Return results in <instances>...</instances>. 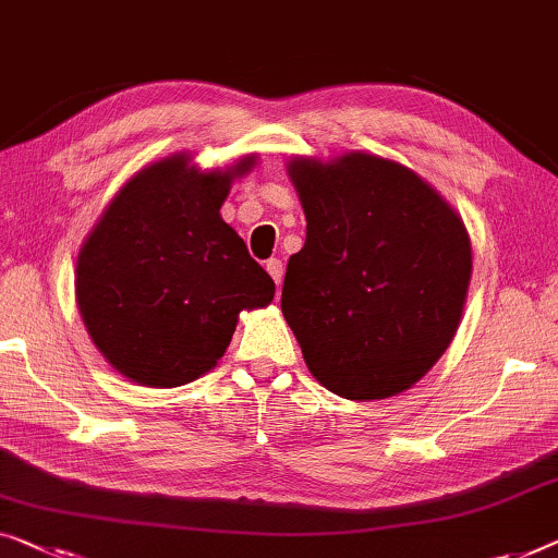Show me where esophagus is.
Instances as JSON below:
<instances>
[{
	"instance_id": "34e87169",
	"label": "esophagus",
	"mask_w": 558,
	"mask_h": 558,
	"mask_svg": "<svg viewBox=\"0 0 558 558\" xmlns=\"http://www.w3.org/2000/svg\"><path fill=\"white\" fill-rule=\"evenodd\" d=\"M265 270L270 272V278L276 280V286H280V282H282V263L278 260V257H270V260L265 263Z\"/></svg>"
}]
</instances>
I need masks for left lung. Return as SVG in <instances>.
I'll return each instance as SVG.
<instances>
[{
	"mask_svg": "<svg viewBox=\"0 0 558 558\" xmlns=\"http://www.w3.org/2000/svg\"><path fill=\"white\" fill-rule=\"evenodd\" d=\"M307 232L290 255L282 315L330 393L378 401L434 368L459 330L471 282L461 215L386 157H293Z\"/></svg>",
	"mask_w": 558,
	"mask_h": 558,
	"instance_id": "obj_1",
	"label": "left lung"
}]
</instances>
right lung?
<instances>
[{
    "instance_id": "obj_1",
    "label": "right lung",
    "mask_w": 558,
    "mask_h": 558,
    "mask_svg": "<svg viewBox=\"0 0 558 558\" xmlns=\"http://www.w3.org/2000/svg\"><path fill=\"white\" fill-rule=\"evenodd\" d=\"M228 170L190 155L147 165L122 185L77 255V307L89 338L132 384L174 388L205 376L230 345L240 311L270 305L276 282L220 218Z\"/></svg>"
}]
</instances>
